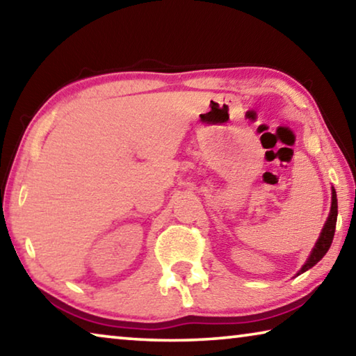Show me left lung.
Returning <instances> with one entry per match:
<instances>
[{
    "mask_svg": "<svg viewBox=\"0 0 356 356\" xmlns=\"http://www.w3.org/2000/svg\"><path fill=\"white\" fill-rule=\"evenodd\" d=\"M336 220H337V197H336V190L331 188V209H330L328 220H327V222H325V226L321 232V237H318L314 250L311 251L308 261L305 262V265L300 268V272L297 275L305 273L306 270L314 267V265L321 261L325 254H327V251L330 250L331 242H333V237H334Z\"/></svg>",
    "mask_w": 356,
    "mask_h": 356,
    "instance_id": "obj_1",
    "label": "left lung"
}]
</instances>
